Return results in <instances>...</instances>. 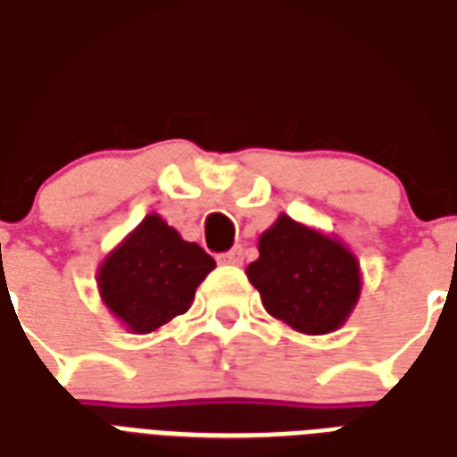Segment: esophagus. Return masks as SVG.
Here are the masks:
<instances>
[{"label": "esophagus", "instance_id": "34e87169", "mask_svg": "<svg viewBox=\"0 0 457 457\" xmlns=\"http://www.w3.org/2000/svg\"><path fill=\"white\" fill-rule=\"evenodd\" d=\"M242 259H245L242 247H235V249H229V252H225V254H220L218 262L220 264H229V267H239V264H242Z\"/></svg>", "mask_w": 457, "mask_h": 457}]
</instances>
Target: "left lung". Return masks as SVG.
I'll return each mask as SVG.
<instances>
[{"label": "left lung", "mask_w": 457, "mask_h": 457, "mask_svg": "<svg viewBox=\"0 0 457 457\" xmlns=\"http://www.w3.org/2000/svg\"><path fill=\"white\" fill-rule=\"evenodd\" d=\"M247 278L269 316L306 336L343 328L362 291L360 262L347 245L287 212L262 232Z\"/></svg>", "instance_id": "left-lung-1"}]
</instances>
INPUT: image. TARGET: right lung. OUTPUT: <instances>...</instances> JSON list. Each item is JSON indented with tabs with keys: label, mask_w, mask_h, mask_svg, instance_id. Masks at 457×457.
Listing matches in <instances>:
<instances>
[{
	"label": "right lung",
	"mask_w": 457,
	"mask_h": 457,
	"mask_svg": "<svg viewBox=\"0 0 457 457\" xmlns=\"http://www.w3.org/2000/svg\"><path fill=\"white\" fill-rule=\"evenodd\" d=\"M215 259L186 242L151 212L103 259L97 288L103 303L134 336H146L183 316Z\"/></svg>",
	"instance_id": "1"
}]
</instances>
